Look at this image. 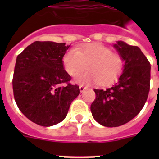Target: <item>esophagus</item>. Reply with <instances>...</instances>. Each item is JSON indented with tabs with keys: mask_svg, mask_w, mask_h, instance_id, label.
Wrapping results in <instances>:
<instances>
[{
	"mask_svg": "<svg viewBox=\"0 0 159 159\" xmlns=\"http://www.w3.org/2000/svg\"><path fill=\"white\" fill-rule=\"evenodd\" d=\"M79 88H80V91H81V92H83L85 91V90L87 89V87H84L83 85H81V86H80V87H79Z\"/></svg>",
	"mask_w": 159,
	"mask_h": 159,
	"instance_id": "obj_1",
	"label": "esophagus"
}]
</instances>
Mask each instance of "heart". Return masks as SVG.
I'll return each instance as SVG.
<instances>
[{
	"label": "heart",
	"instance_id": "b5f03b06",
	"mask_svg": "<svg viewBox=\"0 0 159 159\" xmlns=\"http://www.w3.org/2000/svg\"><path fill=\"white\" fill-rule=\"evenodd\" d=\"M62 64L70 76L76 77L88 67L89 71L80 75L77 82H99L107 86L118 79L124 69L123 57L113 53L102 43H88L78 49H70L62 57Z\"/></svg>",
	"mask_w": 159,
	"mask_h": 159
}]
</instances>
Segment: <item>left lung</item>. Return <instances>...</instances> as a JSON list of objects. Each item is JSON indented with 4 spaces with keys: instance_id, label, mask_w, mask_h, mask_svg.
Segmentation results:
<instances>
[{
    "instance_id": "8db88e82",
    "label": "left lung",
    "mask_w": 159,
    "mask_h": 159,
    "mask_svg": "<svg viewBox=\"0 0 159 159\" xmlns=\"http://www.w3.org/2000/svg\"><path fill=\"white\" fill-rule=\"evenodd\" d=\"M114 47L125 61L124 71L111 87L94 89L96 99L91 105L93 118L106 127L120 126L134 118L150 89V62L140 48L123 41Z\"/></svg>"
}]
</instances>
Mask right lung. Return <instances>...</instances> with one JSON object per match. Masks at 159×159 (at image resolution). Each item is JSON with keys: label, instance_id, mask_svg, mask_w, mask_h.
Segmentation results:
<instances>
[{"label": "right lung", "instance_id": "obj_1", "mask_svg": "<svg viewBox=\"0 0 159 159\" xmlns=\"http://www.w3.org/2000/svg\"><path fill=\"white\" fill-rule=\"evenodd\" d=\"M68 48L65 43L35 41L17 56L12 80L15 101L39 125L48 127L63 120L80 93L63 68L62 57Z\"/></svg>", "mask_w": 159, "mask_h": 159}]
</instances>
